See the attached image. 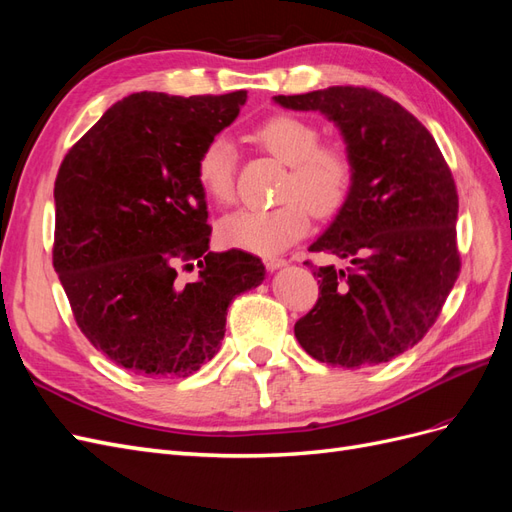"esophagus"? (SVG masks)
I'll list each match as a JSON object with an SVG mask.
<instances>
[{
  "mask_svg": "<svg viewBox=\"0 0 512 512\" xmlns=\"http://www.w3.org/2000/svg\"><path fill=\"white\" fill-rule=\"evenodd\" d=\"M286 265H288L286 258H277V256H267V258H265V267H267L269 271L282 269V267H286Z\"/></svg>",
  "mask_w": 512,
  "mask_h": 512,
  "instance_id": "obj_1",
  "label": "esophagus"
}]
</instances>
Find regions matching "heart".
Returning <instances> with one entry per match:
<instances>
[{
	"label": "heart",
	"mask_w": 512,
	"mask_h": 512,
	"mask_svg": "<svg viewBox=\"0 0 512 512\" xmlns=\"http://www.w3.org/2000/svg\"><path fill=\"white\" fill-rule=\"evenodd\" d=\"M252 141L288 166L280 183L282 203L271 209H239L218 224V237L228 247L254 254H277L309 230V211L331 218L342 211L354 188L356 164L342 138H320L312 119L273 113L258 121ZM235 149L224 136H213L196 158V181L207 198L228 205L235 198Z\"/></svg>",
	"instance_id": "heart-1"
}]
</instances>
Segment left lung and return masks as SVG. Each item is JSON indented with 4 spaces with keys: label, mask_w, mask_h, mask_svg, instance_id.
<instances>
[{
    "label": "left lung",
    "mask_w": 512,
    "mask_h": 512,
    "mask_svg": "<svg viewBox=\"0 0 512 512\" xmlns=\"http://www.w3.org/2000/svg\"><path fill=\"white\" fill-rule=\"evenodd\" d=\"M275 102L333 119L356 164L348 203L309 247L352 267L314 269L318 301L294 335L333 367L391 361L427 335L461 269L451 168L423 123L376 89L342 85Z\"/></svg>",
    "instance_id": "1"
}]
</instances>
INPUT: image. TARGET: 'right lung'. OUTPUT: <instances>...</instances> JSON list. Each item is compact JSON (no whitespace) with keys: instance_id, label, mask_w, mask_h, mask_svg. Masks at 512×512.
Segmentation results:
<instances>
[{"instance_id":"1","label":"right lung","mask_w":512,"mask_h":512,"mask_svg":"<svg viewBox=\"0 0 512 512\" xmlns=\"http://www.w3.org/2000/svg\"><path fill=\"white\" fill-rule=\"evenodd\" d=\"M247 94L119 100L55 179L53 267L81 333L145 378H188L220 350L228 305L265 280L258 256L209 252L196 158ZM199 262L196 283L177 266Z\"/></svg>"}]
</instances>
